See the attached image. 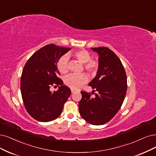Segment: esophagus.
Instances as JSON below:
<instances>
[{"instance_id":"obj_1","label":"esophagus","mask_w":156,"mask_h":156,"mask_svg":"<svg viewBox=\"0 0 156 156\" xmlns=\"http://www.w3.org/2000/svg\"><path fill=\"white\" fill-rule=\"evenodd\" d=\"M71 93H74V92H75V91H76V90H75V89H71Z\"/></svg>"}]
</instances>
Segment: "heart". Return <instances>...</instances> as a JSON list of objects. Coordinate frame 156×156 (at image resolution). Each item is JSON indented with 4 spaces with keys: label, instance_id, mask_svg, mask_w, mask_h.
I'll use <instances>...</instances> for the list:
<instances>
[{
    "label": "heart",
    "instance_id": "heart-1",
    "mask_svg": "<svg viewBox=\"0 0 156 156\" xmlns=\"http://www.w3.org/2000/svg\"><path fill=\"white\" fill-rule=\"evenodd\" d=\"M74 58L83 63L84 68L89 74L95 73L98 68V62L91 58V55L85 49H81L74 52ZM69 58L67 55L60 57L57 62V67L62 74H66L69 71ZM65 83L69 87L73 89H78L88 81V77L85 73L71 74L65 78Z\"/></svg>",
    "mask_w": 156,
    "mask_h": 156
}]
</instances>
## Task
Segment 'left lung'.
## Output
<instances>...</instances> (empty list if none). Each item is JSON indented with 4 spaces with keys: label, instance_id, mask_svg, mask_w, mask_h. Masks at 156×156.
I'll list each match as a JSON object with an SVG mask.
<instances>
[{
    "label": "left lung",
    "instance_id": "obj_1",
    "mask_svg": "<svg viewBox=\"0 0 156 156\" xmlns=\"http://www.w3.org/2000/svg\"><path fill=\"white\" fill-rule=\"evenodd\" d=\"M91 49L99 55L96 77L89 83L92 94L81 91L79 112L89 123L100 125L108 122L119 111L127 89V78L123 66L117 55L105 47ZM97 93L94 94V92Z\"/></svg>",
    "mask_w": 156,
    "mask_h": 156
}]
</instances>
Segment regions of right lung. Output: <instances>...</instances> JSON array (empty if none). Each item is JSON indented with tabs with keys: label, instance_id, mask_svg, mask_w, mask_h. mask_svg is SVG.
I'll list each match as a JSON object with an SVG mask.
<instances>
[{
	"label": "right lung",
	"instance_id": "1",
	"mask_svg": "<svg viewBox=\"0 0 156 156\" xmlns=\"http://www.w3.org/2000/svg\"><path fill=\"white\" fill-rule=\"evenodd\" d=\"M53 44L35 52L25 64L20 79L23 103L30 116L38 122H48L62 114L64 103L71 95V89L63 85L57 62L71 50ZM58 85L56 91H50L51 86Z\"/></svg>",
	"mask_w": 156,
	"mask_h": 156
}]
</instances>
